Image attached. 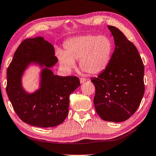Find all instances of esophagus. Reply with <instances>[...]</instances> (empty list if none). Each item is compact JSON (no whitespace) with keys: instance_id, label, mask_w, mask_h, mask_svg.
<instances>
[{"instance_id":"34e87169","label":"esophagus","mask_w":156,"mask_h":156,"mask_svg":"<svg viewBox=\"0 0 156 156\" xmlns=\"http://www.w3.org/2000/svg\"><path fill=\"white\" fill-rule=\"evenodd\" d=\"M87 81V79L86 78H83V77L80 78V83H84L85 81Z\"/></svg>"}]
</instances>
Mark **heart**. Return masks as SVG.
Instances as JSON below:
<instances>
[{
    "mask_svg": "<svg viewBox=\"0 0 156 156\" xmlns=\"http://www.w3.org/2000/svg\"><path fill=\"white\" fill-rule=\"evenodd\" d=\"M65 51H57L61 66L70 71L79 59V66L90 74H98L109 64L113 49L112 40L107 35L86 34L71 38L64 43Z\"/></svg>",
    "mask_w": 156,
    "mask_h": 156,
    "instance_id": "1",
    "label": "heart"
}]
</instances>
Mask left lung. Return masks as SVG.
Segmentation results:
<instances>
[{
  "mask_svg": "<svg viewBox=\"0 0 156 156\" xmlns=\"http://www.w3.org/2000/svg\"><path fill=\"white\" fill-rule=\"evenodd\" d=\"M115 48L109 64L94 84V98L96 113L105 121L121 122L136 112L145 92L144 65L137 49L123 32L112 26Z\"/></svg>",
  "mask_w": 156,
  "mask_h": 156,
  "instance_id": "left-lung-1",
  "label": "left lung"
}]
</instances>
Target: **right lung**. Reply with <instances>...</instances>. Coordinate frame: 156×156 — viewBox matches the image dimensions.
Wrapping results in <instances>:
<instances>
[{
    "label": "right lung",
    "mask_w": 156,
    "mask_h": 156,
    "mask_svg": "<svg viewBox=\"0 0 156 156\" xmlns=\"http://www.w3.org/2000/svg\"><path fill=\"white\" fill-rule=\"evenodd\" d=\"M54 48L41 37L23 40L7 70L6 91L15 112L23 122L37 127L62 124L69 113V96L80 86L76 76L54 75L49 69L58 62ZM44 67L41 87L28 94L23 89L21 76L30 63Z\"/></svg>",
    "instance_id": "right-lung-1"
}]
</instances>
